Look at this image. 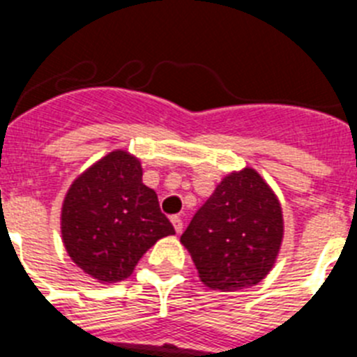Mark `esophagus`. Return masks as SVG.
Segmentation results:
<instances>
[{
    "label": "esophagus",
    "mask_w": 357,
    "mask_h": 357,
    "mask_svg": "<svg viewBox=\"0 0 357 357\" xmlns=\"http://www.w3.org/2000/svg\"><path fill=\"white\" fill-rule=\"evenodd\" d=\"M172 223H173V229H175L176 234H181L182 229H184V222H182L181 216H172Z\"/></svg>",
    "instance_id": "34e87169"
}]
</instances>
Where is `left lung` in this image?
I'll list each match as a JSON object with an SVG mask.
<instances>
[{"label": "left lung", "mask_w": 357, "mask_h": 357, "mask_svg": "<svg viewBox=\"0 0 357 357\" xmlns=\"http://www.w3.org/2000/svg\"><path fill=\"white\" fill-rule=\"evenodd\" d=\"M284 238L282 207L254 168L223 176L181 243L207 288L238 291L270 273Z\"/></svg>", "instance_id": "1"}]
</instances>
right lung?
<instances>
[{
  "label": "right lung",
  "mask_w": 357,
  "mask_h": 357,
  "mask_svg": "<svg viewBox=\"0 0 357 357\" xmlns=\"http://www.w3.org/2000/svg\"><path fill=\"white\" fill-rule=\"evenodd\" d=\"M62 243L71 261L102 284L132 275L160 238L175 234L141 160L114 150L73 181L62 202Z\"/></svg>",
  "instance_id": "add662e5"
}]
</instances>
